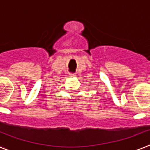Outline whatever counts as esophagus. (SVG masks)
Instances as JSON below:
<instances>
[{
    "instance_id": "34e87169",
    "label": "esophagus",
    "mask_w": 150,
    "mask_h": 150,
    "mask_svg": "<svg viewBox=\"0 0 150 150\" xmlns=\"http://www.w3.org/2000/svg\"><path fill=\"white\" fill-rule=\"evenodd\" d=\"M69 76H70V77H75L76 75L74 74V73H70V74H69Z\"/></svg>"
}]
</instances>
